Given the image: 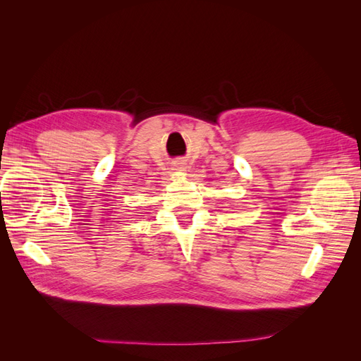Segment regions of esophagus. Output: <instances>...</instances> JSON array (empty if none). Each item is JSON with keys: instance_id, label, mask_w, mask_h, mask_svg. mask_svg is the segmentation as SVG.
<instances>
[{"instance_id": "1", "label": "esophagus", "mask_w": 361, "mask_h": 361, "mask_svg": "<svg viewBox=\"0 0 361 361\" xmlns=\"http://www.w3.org/2000/svg\"><path fill=\"white\" fill-rule=\"evenodd\" d=\"M185 169H187V164L182 162V161L174 164V170H185Z\"/></svg>"}]
</instances>
